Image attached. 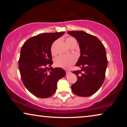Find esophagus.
<instances>
[{"label":"esophagus","mask_w":127,"mask_h":127,"mask_svg":"<svg viewBox=\"0 0 127 127\" xmlns=\"http://www.w3.org/2000/svg\"><path fill=\"white\" fill-rule=\"evenodd\" d=\"M70 72H69V71H68V70H67V71H66V75H67V74H69V73H70Z\"/></svg>","instance_id":"1"}]
</instances>
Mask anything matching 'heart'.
<instances>
[{
  "instance_id": "obj_1",
  "label": "heart",
  "mask_w": 127,
  "mask_h": 127,
  "mask_svg": "<svg viewBox=\"0 0 127 127\" xmlns=\"http://www.w3.org/2000/svg\"><path fill=\"white\" fill-rule=\"evenodd\" d=\"M66 42L67 46H70L73 43H76V40L74 38L69 37L66 39ZM76 57L73 55H62L57 57L55 60V65L57 67L64 69H69L72 65L75 63Z\"/></svg>"
}]
</instances>
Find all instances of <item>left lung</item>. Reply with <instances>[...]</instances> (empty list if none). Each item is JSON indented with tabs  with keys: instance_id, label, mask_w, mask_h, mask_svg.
Masks as SVG:
<instances>
[{
	"instance_id": "8db88e82",
	"label": "left lung",
	"mask_w": 127,
	"mask_h": 127,
	"mask_svg": "<svg viewBox=\"0 0 127 127\" xmlns=\"http://www.w3.org/2000/svg\"><path fill=\"white\" fill-rule=\"evenodd\" d=\"M68 34L77 40L80 56L76 63L80 70L72 72L77 80L71 87L74 94L90 96L99 89L103 83L107 66L105 48L98 38L84 31H69Z\"/></svg>"
}]
</instances>
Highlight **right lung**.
Returning <instances> with one entry per match:
<instances>
[{
    "mask_svg": "<svg viewBox=\"0 0 127 127\" xmlns=\"http://www.w3.org/2000/svg\"><path fill=\"white\" fill-rule=\"evenodd\" d=\"M64 33L39 34L28 39L21 49L18 67L22 83L38 98L52 96L56 91L57 82L66 75L65 71L61 67H51L50 72H47L48 67L53 64L52 44Z\"/></svg>",
    "mask_w": 127,
    "mask_h": 127,
    "instance_id": "1",
    "label": "right lung"
}]
</instances>
